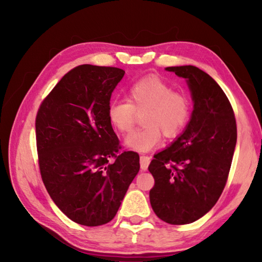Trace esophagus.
<instances>
[{
  "label": "esophagus",
  "mask_w": 262,
  "mask_h": 262,
  "mask_svg": "<svg viewBox=\"0 0 262 262\" xmlns=\"http://www.w3.org/2000/svg\"><path fill=\"white\" fill-rule=\"evenodd\" d=\"M150 161H151V157H150V156H141V168H142V171L147 170Z\"/></svg>",
  "instance_id": "1"
}]
</instances>
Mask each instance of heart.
<instances>
[{
    "label": "heart",
    "instance_id": "heart-1",
    "mask_svg": "<svg viewBox=\"0 0 262 262\" xmlns=\"http://www.w3.org/2000/svg\"><path fill=\"white\" fill-rule=\"evenodd\" d=\"M190 100L181 91L157 76L137 79L126 91V100H113L107 106V118L114 129L126 134L134 126L136 113H142L143 127L125 140L128 148L145 152L156 148L162 134L172 139L187 126L190 118Z\"/></svg>",
    "mask_w": 262,
    "mask_h": 262
}]
</instances>
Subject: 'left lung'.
<instances>
[{
    "label": "left lung",
    "instance_id": "left-lung-1",
    "mask_svg": "<svg viewBox=\"0 0 262 262\" xmlns=\"http://www.w3.org/2000/svg\"><path fill=\"white\" fill-rule=\"evenodd\" d=\"M187 79L194 100L192 118L178 139L149 165L155 179L149 198L159 219L188 224L206 215L227 184L237 142V123L227 95L194 66L167 67Z\"/></svg>",
    "mask_w": 262,
    "mask_h": 262
}]
</instances>
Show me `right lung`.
Returning <instances> with one entry per match:
<instances>
[{
  "mask_svg": "<svg viewBox=\"0 0 262 262\" xmlns=\"http://www.w3.org/2000/svg\"><path fill=\"white\" fill-rule=\"evenodd\" d=\"M125 72L81 64L62 77L35 117L38 164L55 205L75 223L98 227L117 215L140 156L126 151L107 118Z\"/></svg>",
  "mask_w": 262,
  "mask_h": 262,
  "instance_id": "add662e5",
  "label": "right lung"
}]
</instances>
